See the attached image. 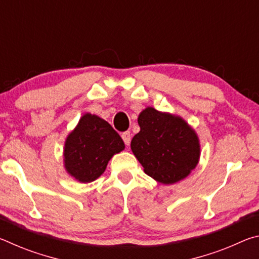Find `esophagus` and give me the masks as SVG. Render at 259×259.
Masks as SVG:
<instances>
[{
    "mask_svg": "<svg viewBox=\"0 0 259 259\" xmlns=\"http://www.w3.org/2000/svg\"><path fill=\"white\" fill-rule=\"evenodd\" d=\"M121 137H122V139H123V142H124L125 145H129L130 140H131V136H130L129 131H125V133L122 134Z\"/></svg>",
    "mask_w": 259,
    "mask_h": 259,
    "instance_id": "esophagus-1",
    "label": "esophagus"
}]
</instances>
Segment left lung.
<instances>
[{
    "instance_id": "8db88e82",
    "label": "left lung",
    "mask_w": 259,
    "mask_h": 259,
    "mask_svg": "<svg viewBox=\"0 0 259 259\" xmlns=\"http://www.w3.org/2000/svg\"><path fill=\"white\" fill-rule=\"evenodd\" d=\"M140 131L131 150L148 176L174 184L195 168L200 157L198 136L181 117L147 107L139 114Z\"/></svg>"
}]
</instances>
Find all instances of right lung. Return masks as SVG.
Segmentation results:
<instances>
[{"label":"right lung","mask_w":259,"mask_h":259,"mask_svg":"<svg viewBox=\"0 0 259 259\" xmlns=\"http://www.w3.org/2000/svg\"><path fill=\"white\" fill-rule=\"evenodd\" d=\"M123 148V140L111 124L85 114L66 139L65 168L78 182H94L105 171L111 157Z\"/></svg>","instance_id":"add662e5"}]
</instances>
